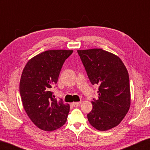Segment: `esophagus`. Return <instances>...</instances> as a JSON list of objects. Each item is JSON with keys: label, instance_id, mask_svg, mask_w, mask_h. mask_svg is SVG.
Here are the masks:
<instances>
[{"label": "esophagus", "instance_id": "1", "mask_svg": "<svg viewBox=\"0 0 150 150\" xmlns=\"http://www.w3.org/2000/svg\"><path fill=\"white\" fill-rule=\"evenodd\" d=\"M81 104V102H73V103L71 104V105L74 106V107H79Z\"/></svg>", "mask_w": 150, "mask_h": 150}]
</instances>
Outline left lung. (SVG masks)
I'll list each match as a JSON object with an SVG mask.
<instances>
[{"label":"left lung","mask_w":150,"mask_h":150,"mask_svg":"<svg viewBox=\"0 0 150 150\" xmlns=\"http://www.w3.org/2000/svg\"><path fill=\"white\" fill-rule=\"evenodd\" d=\"M78 54L92 85H99L98 98L87 114L90 124L100 131L118 126L129 110V76L120 57L100 48L79 50Z\"/></svg>","instance_id":"8db88e82"}]
</instances>
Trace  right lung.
Returning a JSON list of instances; mask_svg holds the SVG:
<instances>
[{
  "mask_svg": "<svg viewBox=\"0 0 150 150\" xmlns=\"http://www.w3.org/2000/svg\"><path fill=\"white\" fill-rule=\"evenodd\" d=\"M73 50H47L26 63L20 82V93L26 114L41 130L52 131L67 121L69 105L53 98L50 89L57 84L65 61Z\"/></svg>",
  "mask_w": 150,
  "mask_h": 150,
  "instance_id": "add662e5",
  "label": "right lung"
}]
</instances>
